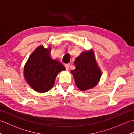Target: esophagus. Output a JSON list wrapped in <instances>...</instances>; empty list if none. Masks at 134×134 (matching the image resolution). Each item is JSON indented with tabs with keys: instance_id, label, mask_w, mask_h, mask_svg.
<instances>
[{
	"instance_id": "esophagus-1",
	"label": "esophagus",
	"mask_w": 134,
	"mask_h": 134,
	"mask_svg": "<svg viewBox=\"0 0 134 134\" xmlns=\"http://www.w3.org/2000/svg\"><path fill=\"white\" fill-rule=\"evenodd\" d=\"M65 69H66L67 70H69V67H70V64H69V63L65 64Z\"/></svg>"
}]
</instances>
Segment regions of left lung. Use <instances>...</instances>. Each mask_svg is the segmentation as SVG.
I'll list each match as a JSON object with an SVG mask.
<instances>
[{"label":"left lung","mask_w":134,"mask_h":134,"mask_svg":"<svg viewBox=\"0 0 134 134\" xmlns=\"http://www.w3.org/2000/svg\"><path fill=\"white\" fill-rule=\"evenodd\" d=\"M75 69L71 71L76 85L82 91L92 89L98 84L101 76L93 50L85 51L76 58Z\"/></svg>","instance_id":"obj_1"}]
</instances>
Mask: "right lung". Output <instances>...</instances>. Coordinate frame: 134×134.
Segmentation results:
<instances>
[{
  "label": "right lung",
  "mask_w": 134,
  "mask_h": 134,
  "mask_svg": "<svg viewBox=\"0 0 134 134\" xmlns=\"http://www.w3.org/2000/svg\"><path fill=\"white\" fill-rule=\"evenodd\" d=\"M51 48L38 47L31 54L24 67V77L33 90L45 93L53 87L58 73L65 70L63 65L51 58Z\"/></svg>",
  "instance_id": "right-lung-1"
}]
</instances>
